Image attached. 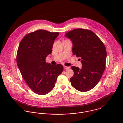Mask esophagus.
<instances>
[{
  "mask_svg": "<svg viewBox=\"0 0 123 123\" xmlns=\"http://www.w3.org/2000/svg\"><path fill=\"white\" fill-rule=\"evenodd\" d=\"M70 68V67H68V66H64V69H69Z\"/></svg>",
  "mask_w": 123,
  "mask_h": 123,
  "instance_id": "obj_1",
  "label": "esophagus"
}]
</instances>
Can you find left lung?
I'll use <instances>...</instances> for the list:
<instances>
[{
  "mask_svg": "<svg viewBox=\"0 0 123 123\" xmlns=\"http://www.w3.org/2000/svg\"><path fill=\"white\" fill-rule=\"evenodd\" d=\"M65 36L71 41L73 54L81 58L82 65L81 69L71 67L74 71L70 79L71 85L80 91H89L98 83L105 70V46L99 37L89 30L76 29Z\"/></svg>",
  "mask_w": 123,
  "mask_h": 123,
  "instance_id": "obj_1",
  "label": "left lung"
}]
</instances>
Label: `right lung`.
<instances>
[{
  "instance_id": "add662e5",
  "label": "right lung",
  "mask_w": 123,
  "mask_h": 123,
  "mask_svg": "<svg viewBox=\"0 0 123 123\" xmlns=\"http://www.w3.org/2000/svg\"><path fill=\"white\" fill-rule=\"evenodd\" d=\"M59 35L58 32L38 30L25 35L19 45L18 67L25 83L38 95L51 92L63 70L60 64L52 65L45 62L47 56L52 52L54 40Z\"/></svg>"
}]
</instances>
